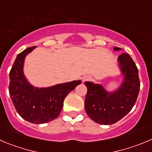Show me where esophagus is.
Returning a JSON list of instances; mask_svg holds the SVG:
<instances>
[{"label": "esophagus", "instance_id": "1", "mask_svg": "<svg viewBox=\"0 0 152 152\" xmlns=\"http://www.w3.org/2000/svg\"><path fill=\"white\" fill-rule=\"evenodd\" d=\"M91 76H89V75H85V76H83V77H82V80H83V82H85V81H87V80H91Z\"/></svg>", "mask_w": 152, "mask_h": 152}]
</instances>
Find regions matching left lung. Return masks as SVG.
I'll return each mask as SVG.
<instances>
[{
    "mask_svg": "<svg viewBox=\"0 0 152 152\" xmlns=\"http://www.w3.org/2000/svg\"><path fill=\"white\" fill-rule=\"evenodd\" d=\"M114 50L121 48H113ZM118 66L123 80L113 92H108L102 84L86 81L87 93L84 107L88 116L101 125H112L127 115L134 106L140 92V83L138 69L128 53L118 56Z\"/></svg>",
    "mask_w": 152,
    "mask_h": 152,
    "instance_id": "1",
    "label": "left lung"
}]
</instances>
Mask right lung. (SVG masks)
Returning <instances> with one entry per match:
<instances>
[{
	"label": "right lung",
	"instance_id": "add662e5",
	"mask_svg": "<svg viewBox=\"0 0 152 152\" xmlns=\"http://www.w3.org/2000/svg\"><path fill=\"white\" fill-rule=\"evenodd\" d=\"M36 46L18 53L10 72L9 92L18 113L24 119L34 124H44L55 119L61 112L68 94L81 80L59 83L49 87H35L24 74L25 57Z\"/></svg>",
	"mask_w": 152,
	"mask_h": 152
}]
</instances>
